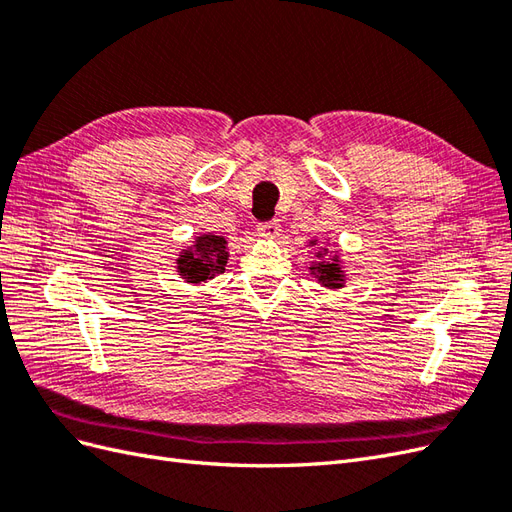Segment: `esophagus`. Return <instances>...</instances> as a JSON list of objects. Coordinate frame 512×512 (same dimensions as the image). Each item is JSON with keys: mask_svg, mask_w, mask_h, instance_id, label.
<instances>
[{"mask_svg": "<svg viewBox=\"0 0 512 512\" xmlns=\"http://www.w3.org/2000/svg\"><path fill=\"white\" fill-rule=\"evenodd\" d=\"M280 232H282L280 222H275V220H271V222H260V224H258V235H260L262 239H275V237H280Z\"/></svg>", "mask_w": 512, "mask_h": 512, "instance_id": "esophagus-1", "label": "esophagus"}]
</instances>
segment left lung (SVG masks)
Segmentation results:
<instances>
[{
    "label": "left lung",
    "mask_w": 512,
    "mask_h": 512,
    "mask_svg": "<svg viewBox=\"0 0 512 512\" xmlns=\"http://www.w3.org/2000/svg\"><path fill=\"white\" fill-rule=\"evenodd\" d=\"M312 245H318L316 239L312 241ZM316 262H312L309 265V273H312L318 284L324 286V288H331V290H337V288H344L346 284V273H344V262L342 258H339V254H333L329 256V250L327 247H320V250L316 252Z\"/></svg>",
    "instance_id": "left-lung-1"
}]
</instances>
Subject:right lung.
<instances>
[{"label":"right lung","mask_w":512,"mask_h":512,"mask_svg":"<svg viewBox=\"0 0 512 512\" xmlns=\"http://www.w3.org/2000/svg\"><path fill=\"white\" fill-rule=\"evenodd\" d=\"M228 262V241L220 235H200L192 245L179 252L177 273L188 284H205L224 273Z\"/></svg>","instance_id":"right-lung-1"}]
</instances>
